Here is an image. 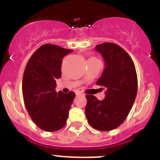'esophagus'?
<instances>
[{"label": "esophagus", "mask_w": 160, "mask_h": 160, "mask_svg": "<svg viewBox=\"0 0 160 160\" xmlns=\"http://www.w3.org/2000/svg\"><path fill=\"white\" fill-rule=\"evenodd\" d=\"M82 93H81V92H77V93H76V95H77V96H79V95H82Z\"/></svg>", "instance_id": "obj_1"}]
</instances>
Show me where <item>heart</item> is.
Returning a JSON list of instances; mask_svg holds the SVG:
<instances>
[{
    "label": "heart",
    "mask_w": 160,
    "mask_h": 160,
    "mask_svg": "<svg viewBox=\"0 0 160 160\" xmlns=\"http://www.w3.org/2000/svg\"><path fill=\"white\" fill-rule=\"evenodd\" d=\"M94 58H89V59H94ZM89 59H88V60H89Z\"/></svg>",
    "instance_id": "1"
}]
</instances>
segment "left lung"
Wrapping results in <instances>:
<instances>
[{
  "label": "left lung",
  "mask_w": 160,
  "mask_h": 160,
  "mask_svg": "<svg viewBox=\"0 0 160 160\" xmlns=\"http://www.w3.org/2000/svg\"><path fill=\"white\" fill-rule=\"evenodd\" d=\"M106 67L96 84L106 88V96L99 101L87 94L86 116L93 128L108 131L119 127L127 118L135 100L138 78L134 62L119 46L111 42L97 45Z\"/></svg>",
  "instance_id": "1"
}]
</instances>
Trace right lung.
I'll return each mask as SVG.
<instances>
[{"instance_id":"obj_1","label":"right lung","mask_w":160,"mask_h":160,"mask_svg":"<svg viewBox=\"0 0 160 160\" xmlns=\"http://www.w3.org/2000/svg\"><path fill=\"white\" fill-rule=\"evenodd\" d=\"M73 50L53 44L38 48L28 61L22 79L25 108L32 120L43 131L53 132L66 125L75 94L57 92L56 79L62 76L65 55Z\"/></svg>"}]
</instances>
